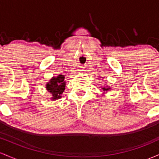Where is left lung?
<instances>
[{
	"label": "left lung",
	"mask_w": 159,
	"mask_h": 159,
	"mask_svg": "<svg viewBox=\"0 0 159 159\" xmlns=\"http://www.w3.org/2000/svg\"><path fill=\"white\" fill-rule=\"evenodd\" d=\"M101 89H102V90H103V94H102V96H103L104 94H106L107 92L109 90H110V89H111V88H110V86H108V85H104V86L101 87Z\"/></svg>",
	"instance_id": "obj_1"
}]
</instances>
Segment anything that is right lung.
Masks as SVG:
<instances>
[{"mask_svg": "<svg viewBox=\"0 0 159 159\" xmlns=\"http://www.w3.org/2000/svg\"><path fill=\"white\" fill-rule=\"evenodd\" d=\"M65 75L59 74L56 77H52L46 84V89L52 94L50 99L52 101H56L61 98V94L65 89L66 82Z\"/></svg>", "mask_w": 159, "mask_h": 159, "instance_id": "right-lung-1", "label": "right lung"}]
</instances>
